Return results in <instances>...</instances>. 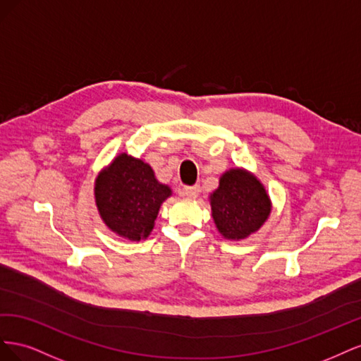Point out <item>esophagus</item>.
Returning a JSON list of instances; mask_svg holds the SVG:
<instances>
[{
    "instance_id": "obj_1",
    "label": "esophagus",
    "mask_w": 361,
    "mask_h": 361,
    "mask_svg": "<svg viewBox=\"0 0 361 361\" xmlns=\"http://www.w3.org/2000/svg\"><path fill=\"white\" fill-rule=\"evenodd\" d=\"M199 194H200L199 185H192V187H185L182 190V195H185V197H188V199L199 197Z\"/></svg>"
}]
</instances>
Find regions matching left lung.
<instances>
[{"label": "left lung", "mask_w": 361, "mask_h": 361, "mask_svg": "<svg viewBox=\"0 0 361 361\" xmlns=\"http://www.w3.org/2000/svg\"><path fill=\"white\" fill-rule=\"evenodd\" d=\"M209 200L218 232L233 241L257 232L271 214V200L265 187L244 169L223 173Z\"/></svg>", "instance_id": "left-lung-1"}]
</instances>
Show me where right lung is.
Here are the masks:
<instances>
[{
  "label": "right lung",
  "mask_w": 361,
  "mask_h": 361,
  "mask_svg": "<svg viewBox=\"0 0 361 361\" xmlns=\"http://www.w3.org/2000/svg\"><path fill=\"white\" fill-rule=\"evenodd\" d=\"M170 195V187L158 182L149 164L128 154L117 155L94 182L102 221L129 241H141L150 235L159 207Z\"/></svg>",
  "instance_id": "right-lung-1"
}]
</instances>
